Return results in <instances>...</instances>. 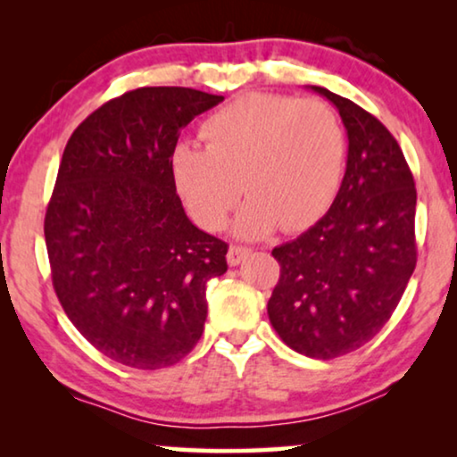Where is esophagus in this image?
<instances>
[{"instance_id": "34e87169", "label": "esophagus", "mask_w": 457, "mask_h": 457, "mask_svg": "<svg viewBox=\"0 0 457 457\" xmlns=\"http://www.w3.org/2000/svg\"><path fill=\"white\" fill-rule=\"evenodd\" d=\"M249 253H252V249H249V247H243V245H230L228 253H227V262H228V266H237V264H241V262L245 260Z\"/></svg>"}]
</instances>
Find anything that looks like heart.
<instances>
[{
    "mask_svg": "<svg viewBox=\"0 0 457 457\" xmlns=\"http://www.w3.org/2000/svg\"><path fill=\"white\" fill-rule=\"evenodd\" d=\"M205 147L179 143L170 172L199 227L220 230L249 195L237 230L264 237L302 230L320 220L339 195L347 137L330 105L318 99L252 93L212 114L202 127Z\"/></svg>",
    "mask_w": 457,
    "mask_h": 457,
    "instance_id": "obj_1",
    "label": "heart"
}]
</instances>
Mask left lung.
<instances>
[{"mask_svg": "<svg viewBox=\"0 0 457 457\" xmlns=\"http://www.w3.org/2000/svg\"><path fill=\"white\" fill-rule=\"evenodd\" d=\"M333 102L349 149L339 195L297 239L272 249L280 277L268 299L274 330L297 353L333 360L385 327L416 268V187L402 147L352 99Z\"/></svg>", "mask_w": 457, "mask_h": 457, "instance_id": "obj_1", "label": "left lung"}]
</instances>
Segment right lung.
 Returning a JSON list of instances; mask_svg holds the SVG:
<instances>
[{
	"label": "right lung",
	"mask_w": 457,
	"mask_h": 457,
	"mask_svg": "<svg viewBox=\"0 0 457 457\" xmlns=\"http://www.w3.org/2000/svg\"><path fill=\"white\" fill-rule=\"evenodd\" d=\"M189 87H141L85 118L66 143L46 212L52 283L97 352L158 370L195 347L205 285L228 245L187 218L170 155L180 129L222 102Z\"/></svg>",
	"instance_id": "1"
}]
</instances>
